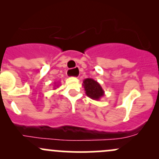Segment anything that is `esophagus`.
<instances>
[{
    "mask_svg": "<svg viewBox=\"0 0 159 159\" xmlns=\"http://www.w3.org/2000/svg\"><path fill=\"white\" fill-rule=\"evenodd\" d=\"M70 70H68V76H69V72H70Z\"/></svg>",
    "mask_w": 159,
    "mask_h": 159,
    "instance_id": "esophagus-1",
    "label": "esophagus"
}]
</instances>
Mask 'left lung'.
Returning a JSON list of instances; mask_svg holds the SVG:
<instances>
[{"mask_svg":"<svg viewBox=\"0 0 159 159\" xmlns=\"http://www.w3.org/2000/svg\"><path fill=\"white\" fill-rule=\"evenodd\" d=\"M85 94L88 97L93 100H100L105 95V91L98 81L92 78H86L83 81L82 84Z\"/></svg>","mask_w":159,"mask_h":159,"instance_id":"left-lung-1","label":"left lung"}]
</instances>
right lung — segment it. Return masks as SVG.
<instances>
[{
	"label": "right lung",
	"instance_id": "add662e5",
	"mask_svg": "<svg viewBox=\"0 0 159 159\" xmlns=\"http://www.w3.org/2000/svg\"><path fill=\"white\" fill-rule=\"evenodd\" d=\"M57 84V83H54V84H55V86H54V89H56V88H57V87H58V85H59V84H57V85H56V84Z\"/></svg>",
	"mask_w": 159,
	"mask_h": 159
}]
</instances>
